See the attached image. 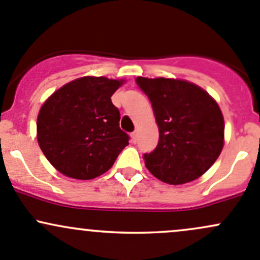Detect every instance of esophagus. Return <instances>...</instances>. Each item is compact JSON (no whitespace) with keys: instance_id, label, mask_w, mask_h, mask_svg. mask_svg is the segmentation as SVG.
I'll use <instances>...</instances> for the list:
<instances>
[{"instance_id":"1","label":"esophagus","mask_w":260,"mask_h":260,"mask_svg":"<svg viewBox=\"0 0 260 260\" xmlns=\"http://www.w3.org/2000/svg\"><path fill=\"white\" fill-rule=\"evenodd\" d=\"M131 137H132V142H133V143H136V141H137V133L132 132V133H131Z\"/></svg>"}]
</instances>
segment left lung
<instances>
[{
    "label": "left lung",
    "instance_id": "8db88e82",
    "mask_svg": "<svg viewBox=\"0 0 260 260\" xmlns=\"http://www.w3.org/2000/svg\"><path fill=\"white\" fill-rule=\"evenodd\" d=\"M152 103L159 141L144 153L146 167L168 184H184L206 173L224 144V119L219 106L204 89L171 78H136Z\"/></svg>",
    "mask_w": 260,
    "mask_h": 260
}]
</instances>
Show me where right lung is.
Here are the masks:
<instances>
[{"instance_id": "add662e5", "label": "right lung", "mask_w": 260, "mask_h": 260, "mask_svg": "<svg viewBox=\"0 0 260 260\" xmlns=\"http://www.w3.org/2000/svg\"><path fill=\"white\" fill-rule=\"evenodd\" d=\"M122 81L82 77L54 92L37 118L43 154L58 172L75 179H93L107 172L128 146L111 97Z\"/></svg>"}]
</instances>
